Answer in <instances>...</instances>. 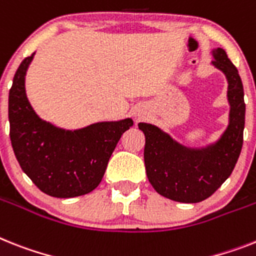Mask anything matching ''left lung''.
Returning a JSON list of instances; mask_svg holds the SVG:
<instances>
[{"mask_svg": "<svg viewBox=\"0 0 256 256\" xmlns=\"http://www.w3.org/2000/svg\"><path fill=\"white\" fill-rule=\"evenodd\" d=\"M214 53V66L226 75L230 104L229 126L214 146L191 150L150 124H139L144 132V165L148 181L162 196L182 203H198L211 196L226 181L237 164L244 143V84L237 68L224 49Z\"/></svg>", "mask_w": 256, "mask_h": 256, "instance_id": "obj_1", "label": "left lung"}]
</instances>
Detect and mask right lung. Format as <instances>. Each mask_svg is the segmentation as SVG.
<instances>
[{"mask_svg":"<svg viewBox=\"0 0 256 256\" xmlns=\"http://www.w3.org/2000/svg\"><path fill=\"white\" fill-rule=\"evenodd\" d=\"M32 53L19 65L8 92L10 139L15 158L42 192L72 198L91 192L102 182L118 140L132 126V118L98 122L65 132L42 121L26 96L24 76Z\"/></svg>","mask_w":256,"mask_h":256,"instance_id":"right-lung-1","label":"right lung"}]
</instances>
